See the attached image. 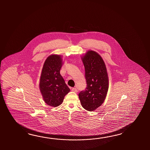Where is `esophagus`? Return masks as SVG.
Wrapping results in <instances>:
<instances>
[{"label": "esophagus", "instance_id": "34e87169", "mask_svg": "<svg viewBox=\"0 0 150 150\" xmlns=\"http://www.w3.org/2000/svg\"><path fill=\"white\" fill-rule=\"evenodd\" d=\"M71 91H72V92H77V89L76 88H72V89H71Z\"/></svg>", "mask_w": 150, "mask_h": 150}]
</instances>
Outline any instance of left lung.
Returning <instances> with one entry per match:
<instances>
[{
    "label": "left lung",
    "mask_w": 150,
    "mask_h": 150,
    "mask_svg": "<svg viewBox=\"0 0 150 150\" xmlns=\"http://www.w3.org/2000/svg\"><path fill=\"white\" fill-rule=\"evenodd\" d=\"M87 87L79 93L83 108L93 111L102 105L108 89V77L104 61L95 51H88L82 58Z\"/></svg>",
    "instance_id": "8db88e82"
}]
</instances>
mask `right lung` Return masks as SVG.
<instances>
[{"mask_svg":"<svg viewBox=\"0 0 150 150\" xmlns=\"http://www.w3.org/2000/svg\"><path fill=\"white\" fill-rule=\"evenodd\" d=\"M62 66L61 56L52 54L45 61L42 71L40 89L45 102L52 107L62 104L70 91L60 74Z\"/></svg>","mask_w":150,"mask_h":150,"instance_id":"right-lung-1","label":"right lung"}]
</instances>
